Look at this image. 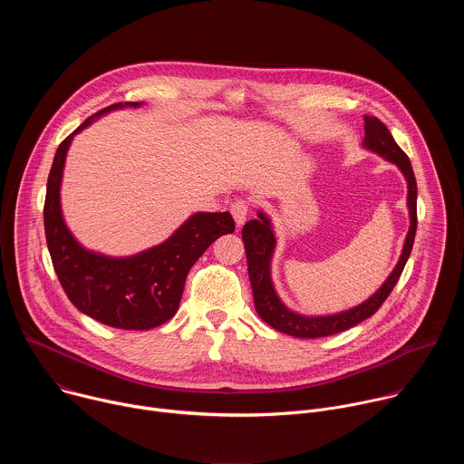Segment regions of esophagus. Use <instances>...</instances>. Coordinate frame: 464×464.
<instances>
[{"mask_svg":"<svg viewBox=\"0 0 464 464\" xmlns=\"http://www.w3.org/2000/svg\"><path fill=\"white\" fill-rule=\"evenodd\" d=\"M247 211H249V204L244 200V198H238V200H235L231 204V215L237 222V226H242L246 222V217H247Z\"/></svg>","mask_w":464,"mask_h":464,"instance_id":"esophagus-1","label":"esophagus"}]
</instances>
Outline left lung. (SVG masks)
Listing matches in <instances>:
<instances>
[{
  "label": "left lung",
  "instance_id": "8db88e82",
  "mask_svg": "<svg viewBox=\"0 0 464 464\" xmlns=\"http://www.w3.org/2000/svg\"><path fill=\"white\" fill-rule=\"evenodd\" d=\"M365 121V140L363 147L380 154L387 161L394 163L402 170L408 181V208H410V231L404 242V249L401 255L399 264H396L392 274L387 277V281L382 285V288L371 295L367 301L362 304L334 314V315H301L292 312L283 304V301L277 297L270 276V264H272V255L276 249V237L272 231V224L268 217H264L258 213V218L246 222L242 227V240H244V249L247 256V274L251 281V290H253V301H255V310L256 314L264 319V323H268L274 326L279 333H285L294 338H323V336H333L338 333H343V330L365 321L371 317L389 297L392 292L394 285L399 283L402 270L406 266V262L411 255L413 242H415V233H417V179L413 174V167L410 163V158L406 152L396 145L392 140L391 131L387 126L376 119L363 115Z\"/></svg>",
  "mask_w": 464,
  "mask_h": 464
}]
</instances>
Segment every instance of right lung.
I'll list each match as a JSON object with an SVG mask.
<instances>
[{"instance_id":"right-lung-1","label":"right lung","mask_w":464,"mask_h":464,"mask_svg":"<svg viewBox=\"0 0 464 464\" xmlns=\"http://www.w3.org/2000/svg\"><path fill=\"white\" fill-rule=\"evenodd\" d=\"M140 104L117 102L102 108L58 145L44 204L45 240L65 295L82 314L124 330H149L169 321L179 306L194 262L218 237L235 231V220L227 211L196 213L163 244L126 258L88 251L75 240L60 209L62 170L72 140L93 119L117 108Z\"/></svg>"}]
</instances>
